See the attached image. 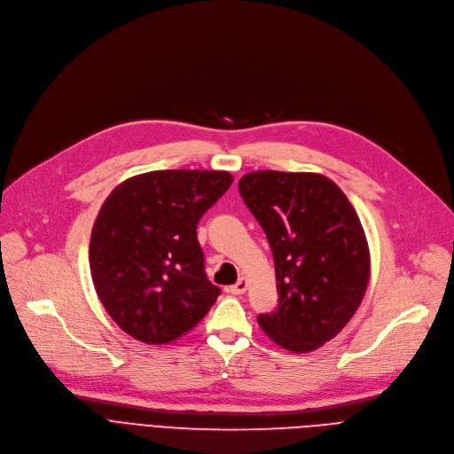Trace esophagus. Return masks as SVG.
<instances>
[{
	"mask_svg": "<svg viewBox=\"0 0 454 454\" xmlns=\"http://www.w3.org/2000/svg\"><path fill=\"white\" fill-rule=\"evenodd\" d=\"M246 291H247V280L246 278H239L234 286L229 287V293H232V295H244Z\"/></svg>",
	"mask_w": 454,
	"mask_h": 454,
	"instance_id": "34e87169",
	"label": "esophagus"
}]
</instances>
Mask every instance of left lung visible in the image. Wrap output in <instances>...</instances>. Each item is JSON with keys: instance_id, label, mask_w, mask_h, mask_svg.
I'll return each instance as SVG.
<instances>
[{"instance_id": "left-lung-1", "label": "left lung", "mask_w": 454, "mask_h": 454, "mask_svg": "<svg viewBox=\"0 0 454 454\" xmlns=\"http://www.w3.org/2000/svg\"><path fill=\"white\" fill-rule=\"evenodd\" d=\"M275 258L278 308L258 325L282 348L304 354L333 339L357 311L370 278L359 216L323 174L258 170L238 181Z\"/></svg>"}]
</instances>
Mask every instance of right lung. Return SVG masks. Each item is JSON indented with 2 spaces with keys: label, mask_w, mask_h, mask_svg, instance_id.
Listing matches in <instances>:
<instances>
[{
  "label": "right lung",
  "mask_w": 454,
  "mask_h": 454,
  "mask_svg": "<svg viewBox=\"0 0 454 454\" xmlns=\"http://www.w3.org/2000/svg\"><path fill=\"white\" fill-rule=\"evenodd\" d=\"M218 170H155L115 186L90 239L97 295L122 332L167 344L191 332L216 302L196 227L231 186Z\"/></svg>",
  "instance_id": "1"
}]
</instances>
